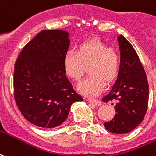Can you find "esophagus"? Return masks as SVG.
Masks as SVG:
<instances>
[{"label": "esophagus", "mask_w": 156, "mask_h": 156, "mask_svg": "<svg viewBox=\"0 0 156 156\" xmlns=\"http://www.w3.org/2000/svg\"><path fill=\"white\" fill-rule=\"evenodd\" d=\"M87 101H89L90 103H93V104H95L96 106H101V102L98 100H94V99H89L87 98Z\"/></svg>", "instance_id": "obj_1"}]
</instances>
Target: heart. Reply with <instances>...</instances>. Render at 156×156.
<instances>
[{
  "mask_svg": "<svg viewBox=\"0 0 156 156\" xmlns=\"http://www.w3.org/2000/svg\"><path fill=\"white\" fill-rule=\"evenodd\" d=\"M63 70L73 80L78 81L87 68L90 75L78 84V92L89 98L103 91L105 81H113L118 74L120 58L116 50L98 39L84 41L77 52L68 50L63 56Z\"/></svg>",
  "mask_w": 156,
  "mask_h": 156,
  "instance_id": "obj_1",
  "label": "heart"
}]
</instances>
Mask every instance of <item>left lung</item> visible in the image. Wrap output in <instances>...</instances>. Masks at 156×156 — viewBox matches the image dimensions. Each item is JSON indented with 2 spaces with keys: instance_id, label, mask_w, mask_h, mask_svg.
Listing matches in <instances>:
<instances>
[{
  "instance_id": "8db88e82",
  "label": "left lung",
  "mask_w": 156,
  "mask_h": 156,
  "mask_svg": "<svg viewBox=\"0 0 156 156\" xmlns=\"http://www.w3.org/2000/svg\"><path fill=\"white\" fill-rule=\"evenodd\" d=\"M119 44L120 69L117 79L102 101H115L113 119L105 122L107 131L126 134L133 131L144 119L149 100V85L146 72L133 46L122 35ZM113 105V103H112Z\"/></svg>"
}]
</instances>
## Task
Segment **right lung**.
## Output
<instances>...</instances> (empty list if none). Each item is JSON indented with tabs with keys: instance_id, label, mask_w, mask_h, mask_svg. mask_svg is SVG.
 <instances>
[{
	"instance_id": "add662e5",
	"label": "right lung",
	"mask_w": 156,
	"mask_h": 156,
	"mask_svg": "<svg viewBox=\"0 0 156 156\" xmlns=\"http://www.w3.org/2000/svg\"><path fill=\"white\" fill-rule=\"evenodd\" d=\"M69 36L60 30H42L23 48L15 64V100L23 116L37 126L61 125L73 103L83 101L63 70Z\"/></svg>"
}]
</instances>
